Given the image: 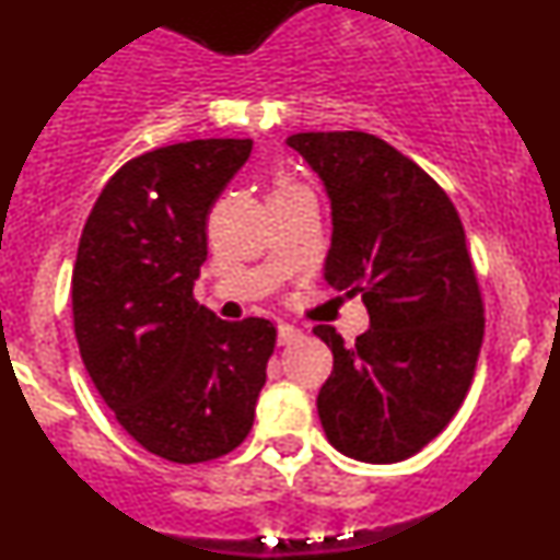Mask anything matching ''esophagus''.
<instances>
[{
  "mask_svg": "<svg viewBox=\"0 0 560 560\" xmlns=\"http://www.w3.org/2000/svg\"><path fill=\"white\" fill-rule=\"evenodd\" d=\"M302 337V329H298V326L287 324V320H281L279 326H276V342L279 345H289L294 342V339Z\"/></svg>",
  "mask_w": 560,
  "mask_h": 560,
  "instance_id": "1",
  "label": "esophagus"
}]
</instances>
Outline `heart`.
Returning a JSON list of instances; mask_svg holds the SVG:
<instances>
[{"label":"heart","instance_id":"heart-1","mask_svg":"<svg viewBox=\"0 0 560 560\" xmlns=\"http://www.w3.org/2000/svg\"><path fill=\"white\" fill-rule=\"evenodd\" d=\"M294 191H307V189L298 182H289V178H279L273 186V195H294Z\"/></svg>","mask_w":560,"mask_h":560}]
</instances>
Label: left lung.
<instances>
[{
	"label": "left lung",
	"mask_w": 560,
	"mask_h": 560,
	"mask_svg": "<svg viewBox=\"0 0 560 560\" xmlns=\"http://www.w3.org/2000/svg\"><path fill=\"white\" fill-rule=\"evenodd\" d=\"M287 144L331 205L324 279L369 307L355 345L334 326L313 329L334 355L320 427L350 458L397 464L447 427L471 387L485 307L464 223L434 178L384 139L305 131Z\"/></svg>",
	"instance_id": "8db88e82"
}]
</instances>
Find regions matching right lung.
I'll use <instances>...</instances> for the list:
<instances>
[{
	"label": "right lung",
	"mask_w": 560,
	"mask_h": 560,
	"mask_svg": "<svg viewBox=\"0 0 560 560\" xmlns=\"http://www.w3.org/2000/svg\"><path fill=\"white\" fill-rule=\"evenodd\" d=\"M253 139H195L128 160L83 226L73 326L96 392L141 447L202 464L242 445L276 329L195 300L205 223Z\"/></svg>",
	"instance_id": "1"
}]
</instances>
